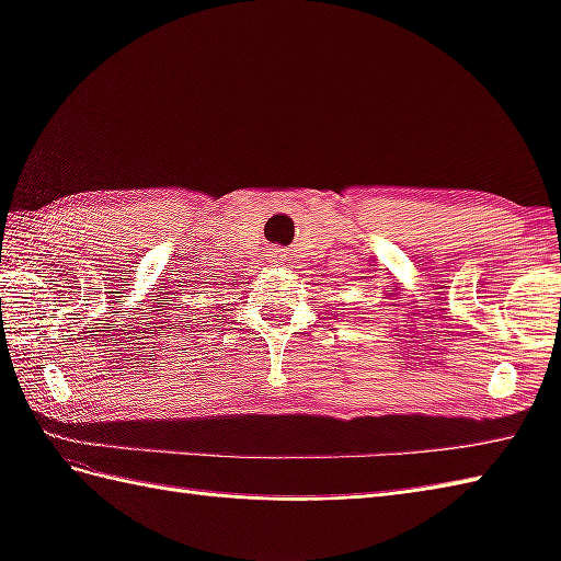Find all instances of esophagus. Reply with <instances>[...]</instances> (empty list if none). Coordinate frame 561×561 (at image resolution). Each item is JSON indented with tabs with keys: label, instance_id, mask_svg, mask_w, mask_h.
<instances>
[{
	"label": "esophagus",
	"instance_id": "1",
	"mask_svg": "<svg viewBox=\"0 0 561 561\" xmlns=\"http://www.w3.org/2000/svg\"><path fill=\"white\" fill-rule=\"evenodd\" d=\"M270 257H272V262H277V260L282 257V253H279V250H274V253H272Z\"/></svg>",
	"mask_w": 561,
	"mask_h": 561
}]
</instances>
